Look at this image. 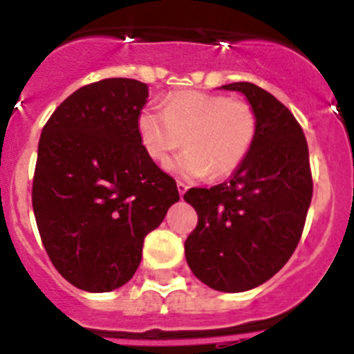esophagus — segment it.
<instances>
[{"label": "esophagus", "mask_w": 354, "mask_h": 354, "mask_svg": "<svg viewBox=\"0 0 354 354\" xmlns=\"http://www.w3.org/2000/svg\"><path fill=\"white\" fill-rule=\"evenodd\" d=\"M177 189H179V195H180V198H183L184 193L187 192V184H184L183 180H177Z\"/></svg>", "instance_id": "1"}]
</instances>
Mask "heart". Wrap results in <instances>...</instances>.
Segmentation results:
<instances>
[{"mask_svg":"<svg viewBox=\"0 0 354 354\" xmlns=\"http://www.w3.org/2000/svg\"><path fill=\"white\" fill-rule=\"evenodd\" d=\"M136 127L143 149L156 162H167L184 142L186 152L168 170L186 179H218L234 174L250 154L257 113L241 99L189 90L171 93L162 111L145 106Z\"/></svg>","mask_w":354,"mask_h":354,"instance_id":"heart-1","label":"heart"}]
</instances>
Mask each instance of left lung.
I'll return each mask as SVG.
<instances>
[{"mask_svg": "<svg viewBox=\"0 0 354 354\" xmlns=\"http://www.w3.org/2000/svg\"><path fill=\"white\" fill-rule=\"evenodd\" d=\"M257 113V136L230 179L192 187L198 214L184 243L193 274L214 290L245 292L282 270L299 243L312 200L308 145L294 115L253 83H230Z\"/></svg>", "mask_w": 354, "mask_h": 354, "instance_id": "left-lung-1", "label": "left lung"}]
</instances>
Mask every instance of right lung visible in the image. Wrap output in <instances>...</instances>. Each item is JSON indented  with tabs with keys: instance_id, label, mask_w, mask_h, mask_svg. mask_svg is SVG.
<instances>
[{
	"instance_id": "right-lung-1",
	"label": "right lung",
	"mask_w": 354,
	"mask_h": 354,
	"mask_svg": "<svg viewBox=\"0 0 354 354\" xmlns=\"http://www.w3.org/2000/svg\"><path fill=\"white\" fill-rule=\"evenodd\" d=\"M149 86L127 77L86 84L44 126L33 177V212L58 273L88 292L133 278L143 239L179 202L177 184L138 136Z\"/></svg>"
}]
</instances>
